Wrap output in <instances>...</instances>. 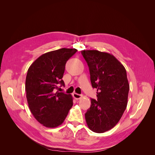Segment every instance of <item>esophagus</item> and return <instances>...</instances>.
I'll list each match as a JSON object with an SVG mask.
<instances>
[{"label": "esophagus", "mask_w": 155, "mask_h": 155, "mask_svg": "<svg viewBox=\"0 0 155 155\" xmlns=\"http://www.w3.org/2000/svg\"><path fill=\"white\" fill-rule=\"evenodd\" d=\"M72 95H73V97L76 100H79V99H81V98L82 97V95L78 94H77V93H73Z\"/></svg>", "instance_id": "34e87169"}]
</instances>
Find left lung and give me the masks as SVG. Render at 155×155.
Here are the masks:
<instances>
[{
  "mask_svg": "<svg viewBox=\"0 0 155 155\" xmlns=\"http://www.w3.org/2000/svg\"><path fill=\"white\" fill-rule=\"evenodd\" d=\"M87 63L97 100L85 113L87 124L92 131L103 133L118 123L127 105L129 84L124 65L113 55L98 50H82Z\"/></svg>",
  "mask_w": 155,
  "mask_h": 155,
  "instance_id": "8db88e82",
  "label": "left lung"
}]
</instances>
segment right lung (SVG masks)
Returning <instances> with one entry per match:
<instances>
[{"instance_id": "obj_1", "label": "right lung", "mask_w": 155, "mask_h": 155, "mask_svg": "<svg viewBox=\"0 0 155 155\" xmlns=\"http://www.w3.org/2000/svg\"><path fill=\"white\" fill-rule=\"evenodd\" d=\"M75 48H61L41 55L28 70L25 90L30 110L46 127L61 125L73 105L71 94L55 92L62 79L67 61L76 52Z\"/></svg>"}]
</instances>
